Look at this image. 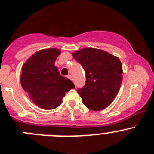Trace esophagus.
Returning a JSON list of instances; mask_svg holds the SVG:
<instances>
[{"label":"esophagus","instance_id":"34e87169","mask_svg":"<svg viewBox=\"0 0 154 154\" xmlns=\"http://www.w3.org/2000/svg\"><path fill=\"white\" fill-rule=\"evenodd\" d=\"M67 77H68V78H69L70 80H72V77H71V75H70V74H68V75L67 76Z\"/></svg>","mask_w":154,"mask_h":154}]
</instances>
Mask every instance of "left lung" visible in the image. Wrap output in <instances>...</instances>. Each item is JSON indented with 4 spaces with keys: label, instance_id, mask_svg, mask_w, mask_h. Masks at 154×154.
<instances>
[{
    "label": "left lung",
    "instance_id": "left-lung-1",
    "mask_svg": "<svg viewBox=\"0 0 154 154\" xmlns=\"http://www.w3.org/2000/svg\"><path fill=\"white\" fill-rule=\"evenodd\" d=\"M86 71V85L78 89L83 104L93 111L109 106L122 83V65L119 58L103 50L85 48L72 53Z\"/></svg>",
    "mask_w": 154,
    "mask_h": 154
}]
</instances>
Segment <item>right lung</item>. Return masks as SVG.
Here are the masks:
<instances>
[{
    "label": "right lung",
    "instance_id": "add662e5",
    "mask_svg": "<svg viewBox=\"0 0 154 154\" xmlns=\"http://www.w3.org/2000/svg\"><path fill=\"white\" fill-rule=\"evenodd\" d=\"M61 51L47 48L37 51L21 68V84L34 104L43 109H54L61 104L66 92L75 86L60 75L54 66Z\"/></svg>",
    "mask_w": 154,
    "mask_h": 154
}]
</instances>
